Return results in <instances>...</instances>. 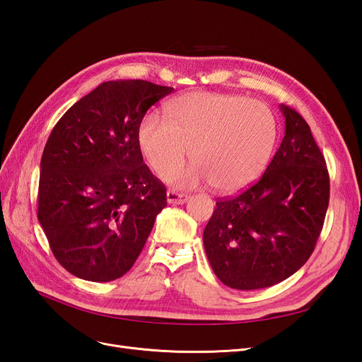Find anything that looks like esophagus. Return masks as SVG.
<instances>
[{
	"instance_id": "esophagus-1",
	"label": "esophagus",
	"mask_w": 362,
	"mask_h": 362,
	"mask_svg": "<svg viewBox=\"0 0 362 362\" xmlns=\"http://www.w3.org/2000/svg\"><path fill=\"white\" fill-rule=\"evenodd\" d=\"M166 199L169 204H173V205H182L189 201V196L185 193H178L175 190H169L166 193Z\"/></svg>"
}]
</instances>
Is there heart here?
Wrapping results in <instances>:
<instances>
[{
  "mask_svg": "<svg viewBox=\"0 0 362 362\" xmlns=\"http://www.w3.org/2000/svg\"><path fill=\"white\" fill-rule=\"evenodd\" d=\"M166 116L168 122L157 115L141 119L137 145L149 168L166 170L164 181L180 187L211 182L221 193L242 190L261 177L276 146L275 113L242 95L187 93L166 105ZM189 148L195 163L172 170Z\"/></svg>",
  "mask_w": 362,
  "mask_h": 362,
  "instance_id": "1",
  "label": "heart"
}]
</instances>
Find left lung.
<instances>
[{
	"instance_id": "8db88e82",
	"label": "left lung",
	"mask_w": 362,
	"mask_h": 362,
	"mask_svg": "<svg viewBox=\"0 0 362 362\" xmlns=\"http://www.w3.org/2000/svg\"><path fill=\"white\" fill-rule=\"evenodd\" d=\"M286 134L258 182L218 199L204 229L216 276L235 290L272 287L313 254L329 204L325 157L305 119L279 105Z\"/></svg>"
}]
</instances>
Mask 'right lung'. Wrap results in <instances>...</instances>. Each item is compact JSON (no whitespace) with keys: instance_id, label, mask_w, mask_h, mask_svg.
Returning <instances> with one entry per match:
<instances>
[{"instance_id":"right-lung-1","label":"right lung","mask_w":362,"mask_h":362,"mask_svg":"<svg viewBox=\"0 0 362 362\" xmlns=\"http://www.w3.org/2000/svg\"><path fill=\"white\" fill-rule=\"evenodd\" d=\"M173 87L105 81L75 103L43 149L37 218L54 257L74 276L120 278L166 206V187L137 145L148 108Z\"/></svg>"}]
</instances>
